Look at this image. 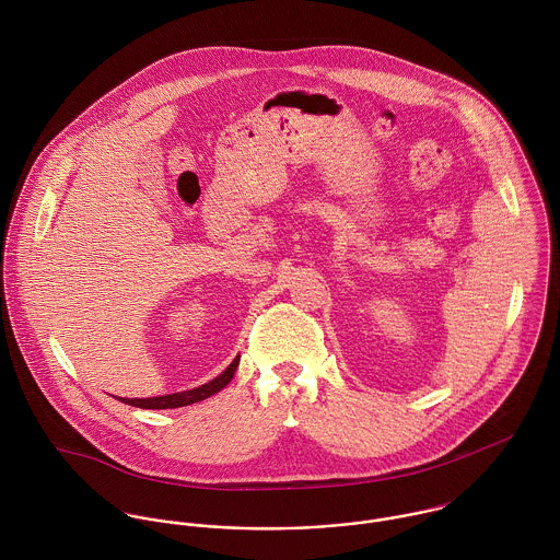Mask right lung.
<instances>
[{"mask_svg": "<svg viewBox=\"0 0 560 560\" xmlns=\"http://www.w3.org/2000/svg\"><path fill=\"white\" fill-rule=\"evenodd\" d=\"M240 366V355L226 366L224 373H220L215 380H211L209 384H202L198 388L191 390H183V393H174V395H161V397H149V399H118L133 407H142V409H174V407H185L198 400L209 399L215 393H220L222 388H226L235 375Z\"/></svg>", "mask_w": 560, "mask_h": 560, "instance_id": "obj_1", "label": "right lung"}]
</instances>
